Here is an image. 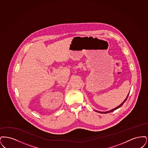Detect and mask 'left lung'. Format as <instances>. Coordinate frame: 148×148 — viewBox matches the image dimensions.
<instances>
[{"label":"left lung","instance_id":"obj_1","mask_svg":"<svg viewBox=\"0 0 148 148\" xmlns=\"http://www.w3.org/2000/svg\"><path fill=\"white\" fill-rule=\"evenodd\" d=\"M129 93L128 94V95H127V98L125 99V100H124V101L120 105V106H117L116 108H114V109H113L112 110H110V111H108V112H98V111H97V110H95L97 112H99V113H102V114H104V113H110V112H112L113 111H114V110H115L116 109H118V108H119L120 107H121V106H123V104L125 103V101L127 100V97H128V96H129Z\"/></svg>","mask_w":148,"mask_h":148}]
</instances>
